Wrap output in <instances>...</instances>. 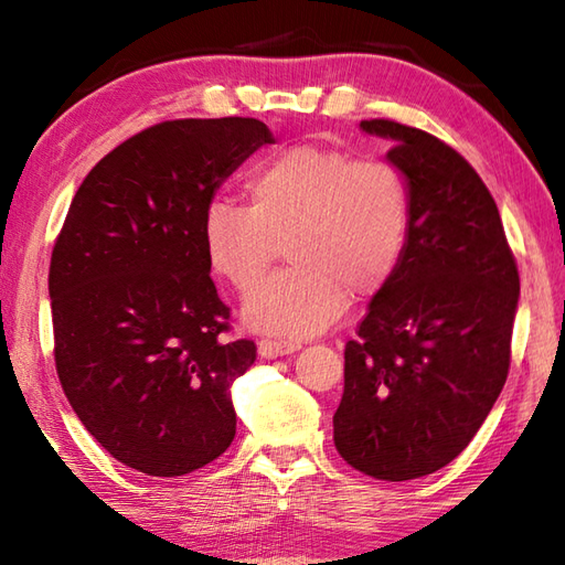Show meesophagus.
<instances>
[{
	"label": "esophagus",
	"mask_w": 565,
	"mask_h": 565,
	"mask_svg": "<svg viewBox=\"0 0 565 565\" xmlns=\"http://www.w3.org/2000/svg\"><path fill=\"white\" fill-rule=\"evenodd\" d=\"M257 350L264 359H276V356H286L301 350V342H291V340H259Z\"/></svg>",
	"instance_id": "1"
}]
</instances>
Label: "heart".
I'll list each match as a JSON object with an SVG mask.
<instances>
[{"mask_svg": "<svg viewBox=\"0 0 565 565\" xmlns=\"http://www.w3.org/2000/svg\"><path fill=\"white\" fill-rule=\"evenodd\" d=\"M249 206L215 199L201 239L215 276L245 294L287 243L295 267L247 296L245 326L303 340L328 330L350 296H374L401 269L413 227L411 189L383 160L298 146L249 177Z\"/></svg>", "mask_w": 565, "mask_h": 565, "instance_id": "b5f03b06", "label": "heart"}]
</instances>
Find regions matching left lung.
Returning <instances> with one entry per match:
<instances>
[{
  "instance_id": "1",
  "label": "left lung",
  "mask_w": 565,
  "mask_h": 565,
  "mask_svg": "<svg viewBox=\"0 0 565 565\" xmlns=\"http://www.w3.org/2000/svg\"><path fill=\"white\" fill-rule=\"evenodd\" d=\"M413 227L401 269L344 347L334 447L379 481H411L459 456L505 386L520 274L493 196L447 142L388 118Z\"/></svg>"
}]
</instances>
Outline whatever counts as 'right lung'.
I'll return each mask as SVG.
<instances>
[{
	"label": "right lung",
	"mask_w": 565,
	"mask_h": 565,
	"mask_svg": "<svg viewBox=\"0 0 565 565\" xmlns=\"http://www.w3.org/2000/svg\"><path fill=\"white\" fill-rule=\"evenodd\" d=\"M267 142V126L239 116L140 130L92 167L55 239L60 386L89 435L140 473H191L235 437L231 386L257 347L223 338L231 308L209 276L201 221Z\"/></svg>",
	"instance_id": "1"
}]
</instances>
